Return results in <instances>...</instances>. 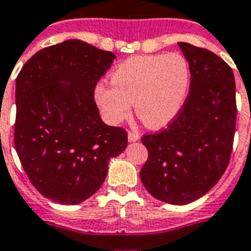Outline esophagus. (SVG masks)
I'll return each instance as SVG.
<instances>
[{"label": "esophagus", "instance_id": "1", "mask_svg": "<svg viewBox=\"0 0 251 251\" xmlns=\"http://www.w3.org/2000/svg\"><path fill=\"white\" fill-rule=\"evenodd\" d=\"M140 140V133L137 132H128V141L129 143H135Z\"/></svg>", "mask_w": 251, "mask_h": 251}]
</instances>
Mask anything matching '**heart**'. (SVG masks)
I'll use <instances>...</instances> for the list:
<instances>
[{
	"label": "heart",
	"instance_id": "heart-1",
	"mask_svg": "<svg viewBox=\"0 0 251 251\" xmlns=\"http://www.w3.org/2000/svg\"><path fill=\"white\" fill-rule=\"evenodd\" d=\"M112 85L98 83L95 102L108 124L129 118L132 103L149 128H162L179 115L187 100L191 69L179 53L135 56L118 64L110 75Z\"/></svg>",
	"mask_w": 251,
	"mask_h": 251
}]
</instances>
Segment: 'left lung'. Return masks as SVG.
Here are the masks:
<instances>
[{
  "instance_id": "8db88e82",
  "label": "left lung",
  "mask_w": 251,
  "mask_h": 251,
  "mask_svg": "<svg viewBox=\"0 0 251 251\" xmlns=\"http://www.w3.org/2000/svg\"><path fill=\"white\" fill-rule=\"evenodd\" d=\"M191 69L187 100L160 133L144 136V187L169 204H188L207 194L228 166L236 129V82L213 52L179 42Z\"/></svg>"
}]
</instances>
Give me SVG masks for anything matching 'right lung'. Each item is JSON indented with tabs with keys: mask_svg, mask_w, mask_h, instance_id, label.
I'll list each match as a JSON object with an SVG mask.
<instances>
[{
	"mask_svg": "<svg viewBox=\"0 0 251 251\" xmlns=\"http://www.w3.org/2000/svg\"><path fill=\"white\" fill-rule=\"evenodd\" d=\"M116 56L69 39L36 52L15 82V151L43 196L79 204L106 179L108 162L127 148V132L100 119L98 79Z\"/></svg>",
	"mask_w": 251,
	"mask_h": 251,
	"instance_id": "right-lung-1",
	"label": "right lung"
}]
</instances>
